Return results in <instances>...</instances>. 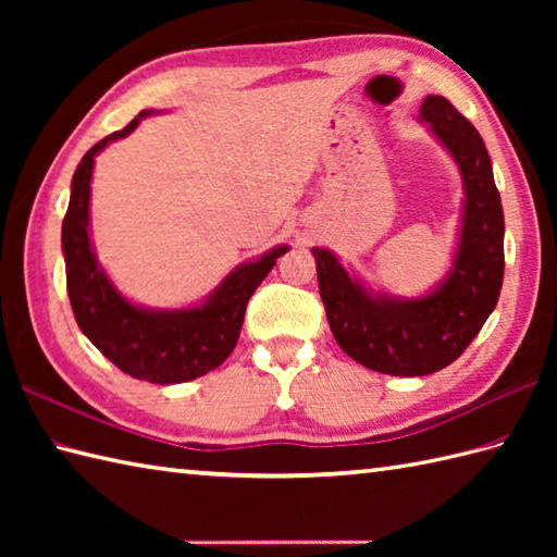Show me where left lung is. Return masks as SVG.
I'll list each match as a JSON object with an SVG mask.
<instances>
[{"mask_svg": "<svg viewBox=\"0 0 557 557\" xmlns=\"http://www.w3.org/2000/svg\"><path fill=\"white\" fill-rule=\"evenodd\" d=\"M419 122L455 160L465 191L445 277L421 297H395L366 287L330 248H311L337 345L387 375H429L453 363L493 313L505 270L503 206L481 134L443 96L423 100Z\"/></svg>", "mask_w": 557, "mask_h": 557, "instance_id": "8db88e82", "label": "left lung"}]
</instances>
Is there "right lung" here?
<instances>
[{
	"instance_id": "add662e5",
	"label": "right lung",
	"mask_w": 557,
	"mask_h": 557,
	"mask_svg": "<svg viewBox=\"0 0 557 557\" xmlns=\"http://www.w3.org/2000/svg\"><path fill=\"white\" fill-rule=\"evenodd\" d=\"M150 114L152 110H144L81 158L62 224V253L66 292L81 333L120 371L138 381L176 385L206 375L230 357L248 299L289 246L280 244L236 265L206 299L186 309H150L126 299L100 265L90 239V180L100 152L126 138Z\"/></svg>"
}]
</instances>
